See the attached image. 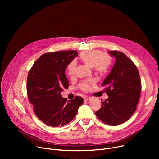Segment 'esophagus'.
I'll list each match as a JSON object with an SVG mask.
<instances>
[{"label": "esophagus", "instance_id": "esophagus-1", "mask_svg": "<svg viewBox=\"0 0 159 159\" xmlns=\"http://www.w3.org/2000/svg\"><path fill=\"white\" fill-rule=\"evenodd\" d=\"M91 98H91L90 96H85L84 97V99L86 100V101H89V100H91Z\"/></svg>", "mask_w": 159, "mask_h": 159}]
</instances>
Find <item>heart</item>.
Wrapping results in <instances>:
<instances>
[{
	"instance_id": "b5f03b06",
	"label": "heart",
	"mask_w": 159,
	"mask_h": 159,
	"mask_svg": "<svg viewBox=\"0 0 159 159\" xmlns=\"http://www.w3.org/2000/svg\"><path fill=\"white\" fill-rule=\"evenodd\" d=\"M80 60L89 68H93L94 70L98 73H104L107 71L111 64V57L106 53H101V52L98 49L88 50L83 52L80 54ZM75 62L71 61L67 67V72L70 76L75 73ZM92 82L91 80L82 81L79 84V88L87 91L89 89V84Z\"/></svg>"
}]
</instances>
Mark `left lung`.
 <instances>
[{
  "mask_svg": "<svg viewBox=\"0 0 159 159\" xmlns=\"http://www.w3.org/2000/svg\"><path fill=\"white\" fill-rule=\"evenodd\" d=\"M115 57L112 70L102 86L108 98L102 102L95 115L106 124L116 126L127 121L137 110L141 83L135 64L124 53L109 51Z\"/></svg>",
  "mask_w": 159,
  "mask_h": 159,
  "instance_id": "1",
  "label": "left lung"
}]
</instances>
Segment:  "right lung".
I'll list each match as a JSON object with an SVG mask.
<instances>
[{"label":"right lung","mask_w":159,"mask_h":159,"mask_svg":"<svg viewBox=\"0 0 159 159\" xmlns=\"http://www.w3.org/2000/svg\"><path fill=\"white\" fill-rule=\"evenodd\" d=\"M78 55L75 50L49 52L33 64L27 79V93L35 115L49 126H63L76 116L84 102L79 96L67 99L61 95L69 86L65 70Z\"/></svg>","instance_id":"right-lung-1"}]
</instances>
